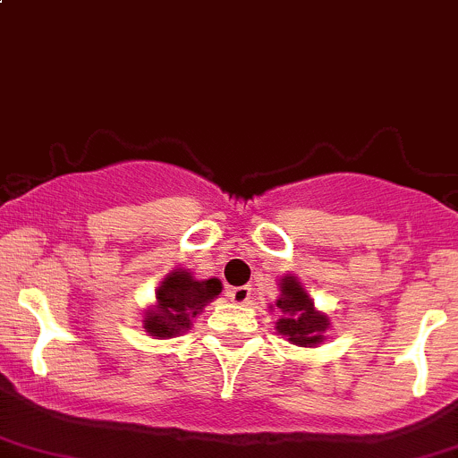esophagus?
Masks as SVG:
<instances>
[{
  "label": "esophagus",
  "mask_w": 458,
  "mask_h": 458,
  "mask_svg": "<svg viewBox=\"0 0 458 458\" xmlns=\"http://www.w3.org/2000/svg\"><path fill=\"white\" fill-rule=\"evenodd\" d=\"M227 295L235 304H247L251 300V286H233V289L227 291Z\"/></svg>",
  "instance_id": "esophagus-1"
}]
</instances>
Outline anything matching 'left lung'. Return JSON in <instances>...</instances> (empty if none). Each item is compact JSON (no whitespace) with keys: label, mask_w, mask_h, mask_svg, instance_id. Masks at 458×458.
<instances>
[{"label":"left lung","mask_w":458,"mask_h":458,"mask_svg":"<svg viewBox=\"0 0 458 458\" xmlns=\"http://www.w3.org/2000/svg\"><path fill=\"white\" fill-rule=\"evenodd\" d=\"M282 298L276 301L282 318L277 319V333L289 337L291 344L298 346H315L324 339V331L328 327L327 315L315 313L313 301L304 293L295 277L286 276L280 282Z\"/></svg>","instance_id":"1"}]
</instances>
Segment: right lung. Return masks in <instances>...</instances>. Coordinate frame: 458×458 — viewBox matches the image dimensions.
I'll return each mask as SVG.
<instances>
[{
  "label": "right lung",
  "mask_w": 458,
  "mask_h": 458,
  "mask_svg": "<svg viewBox=\"0 0 458 458\" xmlns=\"http://www.w3.org/2000/svg\"><path fill=\"white\" fill-rule=\"evenodd\" d=\"M223 291L220 280H194L187 271H174L157 291V309L145 315V331L157 339L174 337L190 328L198 310Z\"/></svg>",
  "instance_id": "right-lung-1"
}]
</instances>
